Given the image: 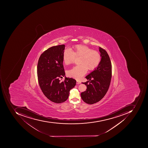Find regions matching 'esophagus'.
<instances>
[{"label":"esophagus","instance_id":"1","mask_svg":"<svg viewBox=\"0 0 148 148\" xmlns=\"http://www.w3.org/2000/svg\"><path fill=\"white\" fill-rule=\"evenodd\" d=\"M81 84V82H80V81H79V80H77V81H76V84Z\"/></svg>","mask_w":148,"mask_h":148}]
</instances>
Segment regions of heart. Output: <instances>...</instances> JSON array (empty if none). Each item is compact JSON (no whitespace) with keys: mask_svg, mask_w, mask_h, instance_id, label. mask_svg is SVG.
Segmentation results:
<instances>
[{"mask_svg":"<svg viewBox=\"0 0 148 148\" xmlns=\"http://www.w3.org/2000/svg\"><path fill=\"white\" fill-rule=\"evenodd\" d=\"M75 56L80 57V64L69 70L67 74L69 77L77 79H80L87 73L88 69L89 70L95 69L101 62L100 52L83 45L75 46L74 51L70 48H65L63 52V61L66 64H72Z\"/></svg>","mask_w":148,"mask_h":148,"instance_id":"1","label":"heart"}]
</instances>
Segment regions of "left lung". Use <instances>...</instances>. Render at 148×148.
Returning a JSON list of instances; mask_svg holds the SVG:
<instances>
[{"instance_id": "1", "label": "left lung", "mask_w": 148, "mask_h": 148, "mask_svg": "<svg viewBox=\"0 0 148 148\" xmlns=\"http://www.w3.org/2000/svg\"><path fill=\"white\" fill-rule=\"evenodd\" d=\"M101 61L98 67L85 77L88 81L82 83L87 86L81 97L84 102L92 104L101 101L109 88L112 78V64L107 52L99 47ZM92 79V80L91 79Z\"/></svg>"}]
</instances>
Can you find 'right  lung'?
I'll use <instances>...</instances> for the list:
<instances>
[{
    "label": "right lung",
    "mask_w": 148,
    "mask_h": 148,
    "mask_svg": "<svg viewBox=\"0 0 148 148\" xmlns=\"http://www.w3.org/2000/svg\"><path fill=\"white\" fill-rule=\"evenodd\" d=\"M65 45L51 47L41 55L37 64L39 85L44 95L56 103L64 102L68 99L71 89L75 86L76 80L64 76L63 54Z\"/></svg>",
    "instance_id": "obj_1"
}]
</instances>
